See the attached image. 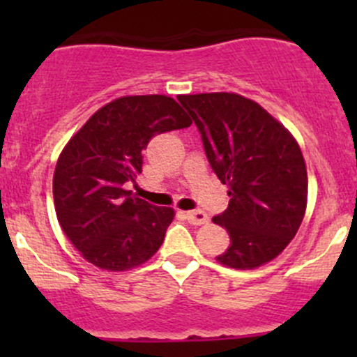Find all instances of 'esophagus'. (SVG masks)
<instances>
[{
    "label": "esophagus",
    "instance_id": "34e87169",
    "mask_svg": "<svg viewBox=\"0 0 357 357\" xmlns=\"http://www.w3.org/2000/svg\"><path fill=\"white\" fill-rule=\"evenodd\" d=\"M185 218L188 219L190 225H193V226L207 225V221H208L207 214H205V212H202V211H188V212H185Z\"/></svg>",
    "mask_w": 357,
    "mask_h": 357
}]
</instances>
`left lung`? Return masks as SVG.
Returning <instances> with one entry per match:
<instances>
[{
  "mask_svg": "<svg viewBox=\"0 0 357 357\" xmlns=\"http://www.w3.org/2000/svg\"><path fill=\"white\" fill-rule=\"evenodd\" d=\"M178 100L231 197L228 208L212 218L229 235V247L215 259L233 269L273 261L291 242L307 207V171L297 139L268 110L236 93Z\"/></svg>",
  "mask_w": 357,
  "mask_h": 357,
  "instance_id": "1",
  "label": "left lung"
}]
</instances>
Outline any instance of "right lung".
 Masks as SVG:
<instances>
[{"mask_svg":"<svg viewBox=\"0 0 357 357\" xmlns=\"http://www.w3.org/2000/svg\"><path fill=\"white\" fill-rule=\"evenodd\" d=\"M192 119L165 95L121 96L96 110L68 139L53 174L56 219L82 257L105 271H128L153 257L174 208L132 197L143 150Z\"/></svg>","mask_w":357,"mask_h":357,"instance_id":"add662e5","label":"right lung"}]
</instances>
